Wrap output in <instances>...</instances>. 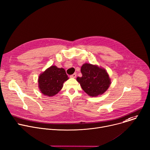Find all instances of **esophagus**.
I'll return each instance as SVG.
<instances>
[{
    "mask_svg": "<svg viewBox=\"0 0 150 150\" xmlns=\"http://www.w3.org/2000/svg\"><path fill=\"white\" fill-rule=\"evenodd\" d=\"M76 73H74V74L71 75L70 76V77H71V78H76Z\"/></svg>",
    "mask_w": 150,
    "mask_h": 150,
    "instance_id": "obj_1",
    "label": "esophagus"
}]
</instances>
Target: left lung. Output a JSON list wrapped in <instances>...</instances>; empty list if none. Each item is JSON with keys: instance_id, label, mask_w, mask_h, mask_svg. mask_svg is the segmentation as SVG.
Returning a JSON list of instances; mask_svg holds the SVG:
<instances>
[{"instance_id": "8db88e82", "label": "left lung", "mask_w": 150, "mask_h": 150, "mask_svg": "<svg viewBox=\"0 0 150 150\" xmlns=\"http://www.w3.org/2000/svg\"><path fill=\"white\" fill-rule=\"evenodd\" d=\"M82 76L76 80L83 90L90 96L96 97L104 93L111 84V79L103 68L89 63L81 67Z\"/></svg>"}]
</instances>
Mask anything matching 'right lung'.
I'll use <instances>...</instances> for the list:
<instances>
[{
    "instance_id": "right-lung-1",
    "label": "right lung",
    "mask_w": 150,
    "mask_h": 150,
    "mask_svg": "<svg viewBox=\"0 0 150 150\" xmlns=\"http://www.w3.org/2000/svg\"><path fill=\"white\" fill-rule=\"evenodd\" d=\"M68 79L69 78L64 69L51 66L39 75V90L44 95L53 96L61 90L64 81Z\"/></svg>"
}]
</instances>
